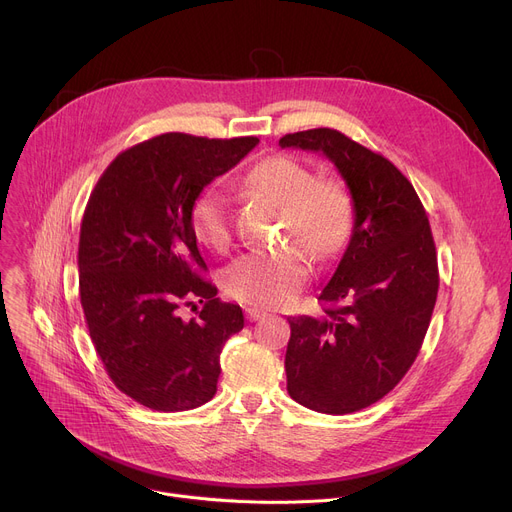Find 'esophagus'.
Segmentation results:
<instances>
[{"label": "esophagus", "instance_id": "esophagus-1", "mask_svg": "<svg viewBox=\"0 0 512 512\" xmlns=\"http://www.w3.org/2000/svg\"><path fill=\"white\" fill-rule=\"evenodd\" d=\"M267 313L263 311V309H257V307H251V309H247V319L249 321H257V319H263Z\"/></svg>", "mask_w": 512, "mask_h": 512}]
</instances>
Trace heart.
Instances as JSON below:
<instances>
[{
	"label": "heart",
	"instance_id": "obj_1",
	"mask_svg": "<svg viewBox=\"0 0 512 512\" xmlns=\"http://www.w3.org/2000/svg\"><path fill=\"white\" fill-rule=\"evenodd\" d=\"M251 195L282 207L284 232L299 240L315 259L334 257L353 224V201L336 178H313L301 161L270 155L242 178ZM193 236L211 251H226L232 240V218L224 193L205 188L188 209ZM309 274L307 253L299 245L274 251H249L236 257L224 272V286L236 301L278 307L297 292Z\"/></svg>",
	"mask_w": 512,
	"mask_h": 512
}]
</instances>
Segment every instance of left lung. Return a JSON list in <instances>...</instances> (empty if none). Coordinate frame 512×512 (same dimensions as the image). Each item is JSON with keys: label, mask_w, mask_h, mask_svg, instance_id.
Wrapping results in <instances>:
<instances>
[{"label": "left lung", "mask_w": 512, "mask_h": 512, "mask_svg": "<svg viewBox=\"0 0 512 512\" xmlns=\"http://www.w3.org/2000/svg\"><path fill=\"white\" fill-rule=\"evenodd\" d=\"M280 147L324 153L353 199V230L324 315L288 317L286 388L328 415L384 398L417 359L438 297L432 228L413 184L384 155L332 128L286 134Z\"/></svg>", "instance_id": "obj_1"}]
</instances>
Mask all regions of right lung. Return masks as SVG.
<instances>
[{"mask_svg":"<svg viewBox=\"0 0 512 512\" xmlns=\"http://www.w3.org/2000/svg\"><path fill=\"white\" fill-rule=\"evenodd\" d=\"M257 137L168 132L122 151L89 197L78 240L80 305L112 382L153 411H188L218 390L226 340L245 326L222 303L188 224L203 188L232 170ZM195 298L204 309L182 320Z\"/></svg>","mask_w":512,"mask_h":512,"instance_id":"obj_1","label":"right lung"}]
</instances>
